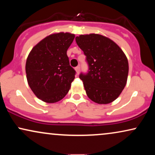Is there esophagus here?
<instances>
[{"label": "esophagus", "instance_id": "1", "mask_svg": "<svg viewBox=\"0 0 155 155\" xmlns=\"http://www.w3.org/2000/svg\"><path fill=\"white\" fill-rule=\"evenodd\" d=\"M75 71H76V73H77V75H78L80 73V66H77L75 68Z\"/></svg>", "mask_w": 155, "mask_h": 155}]
</instances>
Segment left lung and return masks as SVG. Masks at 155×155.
Returning <instances> with one entry per match:
<instances>
[{
	"label": "left lung",
	"instance_id": "1",
	"mask_svg": "<svg viewBox=\"0 0 155 155\" xmlns=\"http://www.w3.org/2000/svg\"><path fill=\"white\" fill-rule=\"evenodd\" d=\"M75 41L89 65L88 73L80 75L87 97L99 104L114 101L127 82L126 56L115 42L101 35H81L75 37Z\"/></svg>",
	"mask_w": 155,
	"mask_h": 155
}]
</instances>
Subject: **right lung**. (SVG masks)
Returning <instances> with one entry per match:
<instances>
[{
	"instance_id": "right-lung-1",
	"label": "right lung",
	"mask_w": 155,
	"mask_h": 155,
	"mask_svg": "<svg viewBox=\"0 0 155 155\" xmlns=\"http://www.w3.org/2000/svg\"><path fill=\"white\" fill-rule=\"evenodd\" d=\"M74 38L68 32L52 34L34 46L27 57V82L34 94L46 103L61 100L75 79V71L67 56Z\"/></svg>"
}]
</instances>
